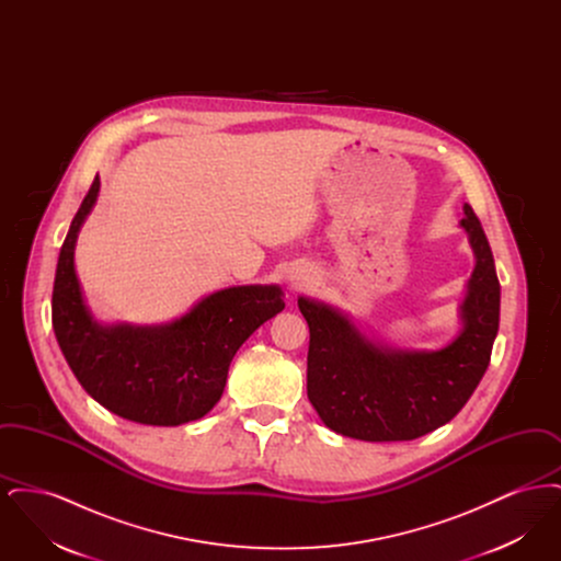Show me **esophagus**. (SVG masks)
<instances>
[{"label":"esophagus","mask_w":561,"mask_h":561,"mask_svg":"<svg viewBox=\"0 0 561 561\" xmlns=\"http://www.w3.org/2000/svg\"><path fill=\"white\" fill-rule=\"evenodd\" d=\"M313 277H311V273L309 271H305V268H296L293 275H290V282H293V286L296 288H300V286H305V284H309Z\"/></svg>","instance_id":"esophagus-1"}]
</instances>
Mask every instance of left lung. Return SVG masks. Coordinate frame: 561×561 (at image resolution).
<instances>
[{
    "label": "left lung",
    "instance_id": "1",
    "mask_svg": "<svg viewBox=\"0 0 561 561\" xmlns=\"http://www.w3.org/2000/svg\"><path fill=\"white\" fill-rule=\"evenodd\" d=\"M462 210L476 268L460 305L462 330L446 347L376 345L341 311L298 298L309 323L307 396L325 427L364 442H408L450 423L473 396L499 332L501 284L480 218L469 204Z\"/></svg>",
    "mask_w": 561,
    "mask_h": 561
}]
</instances>
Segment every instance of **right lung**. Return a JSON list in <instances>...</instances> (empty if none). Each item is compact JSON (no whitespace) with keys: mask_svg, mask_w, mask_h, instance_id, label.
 Here are the masks:
<instances>
[{"mask_svg":"<svg viewBox=\"0 0 561 561\" xmlns=\"http://www.w3.org/2000/svg\"><path fill=\"white\" fill-rule=\"evenodd\" d=\"M101 179L81 202L62 241L53 290V328L69 368L90 398L140 425L176 427L220 400L233 355L284 305L279 286H233L202 298L161 325H103L92 318L76 275V241L96 204Z\"/></svg>","mask_w":561,"mask_h":561,"instance_id":"right-lung-1","label":"right lung"}]
</instances>
